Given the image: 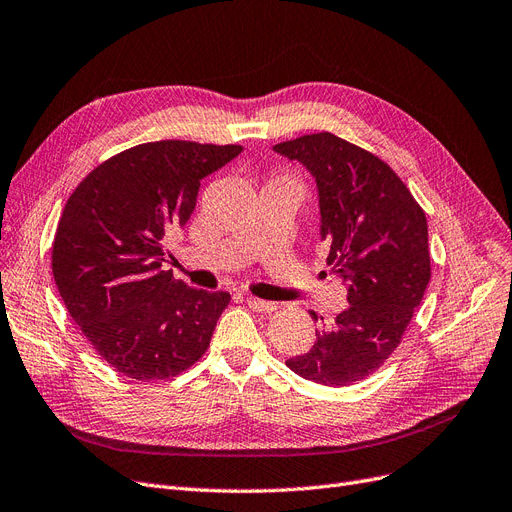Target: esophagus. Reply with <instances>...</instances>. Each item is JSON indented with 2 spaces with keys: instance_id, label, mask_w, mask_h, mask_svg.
I'll return each mask as SVG.
<instances>
[{
  "instance_id": "obj_1",
  "label": "esophagus",
  "mask_w": 512,
  "mask_h": 512,
  "mask_svg": "<svg viewBox=\"0 0 512 512\" xmlns=\"http://www.w3.org/2000/svg\"><path fill=\"white\" fill-rule=\"evenodd\" d=\"M246 306H249L253 312H259V314H270L278 308L274 301H266V299H259V297H253V295L246 297Z\"/></svg>"
}]
</instances>
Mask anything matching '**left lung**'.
Wrapping results in <instances>:
<instances>
[{
    "mask_svg": "<svg viewBox=\"0 0 512 512\" xmlns=\"http://www.w3.org/2000/svg\"><path fill=\"white\" fill-rule=\"evenodd\" d=\"M274 149L316 177L327 266L350 304L287 367L316 384L350 386L388 361L422 304L430 282L426 213L382 158L333 132Z\"/></svg>",
    "mask_w": 512,
    "mask_h": 512,
    "instance_id": "1",
    "label": "left lung"
}]
</instances>
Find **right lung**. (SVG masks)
I'll return each instance as SVG.
<instances>
[{"mask_svg": "<svg viewBox=\"0 0 512 512\" xmlns=\"http://www.w3.org/2000/svg\"><path fill=\"white\" fill-rule=\"evenodd\" d=\"M240 145L154 141L120 151L73 189L52 242V274L109 367L137 382L198 363L230 293L200 291L162 270L168 234L187 223L200 181Z\"/></svg>", "mask_w": 512, "mask_h": 512, "instance_id": "add662e5", "label": "right lung"}]
</instances>
